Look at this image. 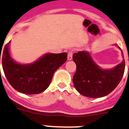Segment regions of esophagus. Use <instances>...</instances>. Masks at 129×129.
<instances>
[{
    "label": "esophagus",
    "mask_w": 129,
    "mask_h": 129,
    "mask_svg": "<svg viewBox=\"0 0 129 129\" xmlns=\"http://www.w3.org/2000/svg\"><path fill=\"white\" fill-rule=\"evenodd\" d=\"M72 55H73V51L70 50L68 53V60H71L72 59Z\"/></svg>",
    "instance_id": "34e87169"
}]
</instances>
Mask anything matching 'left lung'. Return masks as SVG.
<instances>
[{"label": "left lung", "instance_id": "left-lung-1", "mask_svg": "<svg viewBox=\"0 0 129 129\" xmlns=\"http://www.w3.org/2000/svg\"><path fill=\"white\" fill-rule=\"evenodd\" d=\"M72 58L77 65L73 83L83 96L89 98L107 96L118 86L122 79L125 69L124 60L113 69L106 70L95 64L89 53L85 51L74 53Z\"/></svg>", "mask_w": 129, "mask_h": 129}]
</instances>
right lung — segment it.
Segmentation results:
<instances>
[{
	"mask_svg": "<svg viewBox=\"0 0 129 129\" xmlns=\"http://www.w3.org/2000/svg\"><path fill=\"white\" fill-rule=\"evenodd\" d=\"M9 44V42L5 45L3 52H0V61L2 60L3 69L9 83L22 94H37L46 90L55 71L67 61L66 52L49 53L32 64H19L11 59Z\"/></svg>",
	"mask_w": 129,
	"mask_h": 129,
	"instance_id": "obj_1",
	"label": "right lung"
}]
</instances>
